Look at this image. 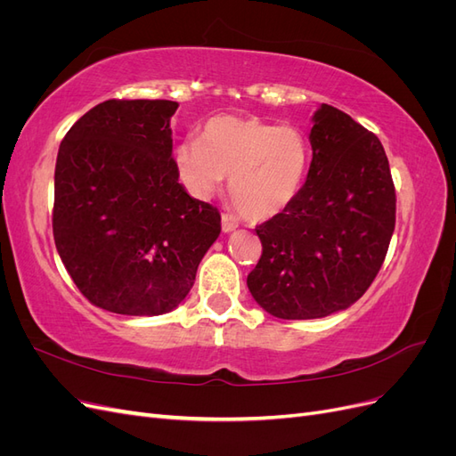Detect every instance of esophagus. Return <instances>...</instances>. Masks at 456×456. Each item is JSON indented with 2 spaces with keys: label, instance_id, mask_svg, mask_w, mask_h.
Listing matches in <instances>:
<instances>
[{
  "label": "esophagus",
  "instance_id": "obj_1",
  "mask_svg": "<svg viewBox=\"0 0 456 456\" xmlns=\"http://www.w3.org/2000/svg\"><path fill=\"white\" fill-rule=\"evenodd\" d=\"M236 228H238V218L233 216V215L224 213L223 215V232L228 233V232H233Z\"/></svg>",
  "mask_w": 456,
  "mask_h": 456
}]
</instances>
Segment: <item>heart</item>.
Returning <instances> with one entry per match:
<instances>
[{
	"instance_id": "obj_1",
	"label": "heart",
	"mask_w": 456,
	"mask_h": 456,
	"mask_svg": "<svg viewBox=\"0 0 456 456\" xmlns=\"http://www.w3.org/2000/svg\"><path fill=\"white\" fill-rule=\"evenodd\" d=\"M308 142L295 127L258 118L215 116L201 141L188 136L173 151L175 169L194 198L205 200L228 178V194L249 220H268L295 200L308 171Z\"/></svg>"
}]
</instances>
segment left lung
Instances as JSON below:
<instances>
[{"label":"left lung","mask_w":456,"mask_h":456,"mask_svg":"<svg viewBox=\"0 0 456 456\" xmlns=\"http://www.w3.org/2000/svg\"><path fill=\"white\" fill-rule=\"evenodd\" d=\"M306 184L256 226L262 255L247 287L273 317L346 310L377 278L395 226V188L377 134L322 104L312 118Z\"/></svg>","instance_id":"left-lung-1"}]
</instances>
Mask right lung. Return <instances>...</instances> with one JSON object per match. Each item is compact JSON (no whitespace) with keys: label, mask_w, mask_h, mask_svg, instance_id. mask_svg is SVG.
Returning a JSON list of instances; mask_svg holds the SVG:
<instances>
[{"label":"right lung","mask_w":456,"mask_h":456,"mask_svg":"<svg viewBox=\"0 0 456 456\" xmlns=\"http://www.w3.org/2000/svg\"><path fill=\"white\" fill-rule=\"evenodd\" d=\"M176 108L173 101H106L61 142L54 245L81 295L102 310H175L220 233L216 207L190 198L178 183Z\"/></svg>","instance_id":"1"}]
</instances>
